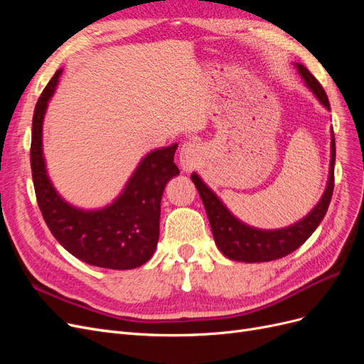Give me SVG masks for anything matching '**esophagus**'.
<instances>
[{
  "label": "esophagus",
  "instance_id": "34e87169",
  "mask_svg": "<svg viewBox=\"0 0 364 364\" xmlns=\"http://www.w3.org/2000/svg\"><path fill=\"white\" fill-rule=\"evenodd\" d=\"M202 156V149L196 141H186L182 144L179 150V162L181 167L186 171H191L196 168V165L199 164Z\"/></svg>",
  "mask_w": 364,
  "mask_h": 364
}]
</instances>
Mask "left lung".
I'll return each mask as SVG.
<instances>
[{
	"instance_id": "1",
	"label": "left lung",
	"mask_w": 364,
	"mask_h": 364,
	"mask_svg": "<svg viewBox=\"0 0 364 364\" xmlns=\"http://www.w3.org/2000/svg\"><path fill=\"white\" fill-rule=\"evenodd\" d=\"M297 71L302 75L306 86L314 92L326 109H329L328 97L322 85L317 82L316 77L308 71L304 65L297 63ZM331 165H329V179L326 190L313 211L301 222H297L289 228L277 230H261L241 223L238 218L228 211V208L222 200L208 188L202 179L196 173L191 174L197 191H199L202 202L205 205L209 225L213 229L215 245L222 250L225 257L234 261L243 262H266L287 257L289 253L301 247L305 241L310 238L316 228L323 220L329 202H331L334 190V164H336V139L334 132H331Z\"/></svg>"
}]
</instances>
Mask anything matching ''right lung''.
<instances>
[{"mask_svg": "<svg viewBox=\"0 0 364 364\" xmlns=\"http://www.w3.org/2000/svg\"><path fill=\"white\" fill-rule=\"evenodd\" d=\"M60 73L56 71L42 91L33 114L30 164L42 217L54 238L75 258L103 269L139 267L158 245L162 193L179 174L174 164L178 144L149 153L114 203L97 211L71 206L51 185L42 155L43 115Z\"/></svg>", "mask_w": 364, "mask_h": 364, "instance_id": "1", "label": "right lung"}]
</instances>
